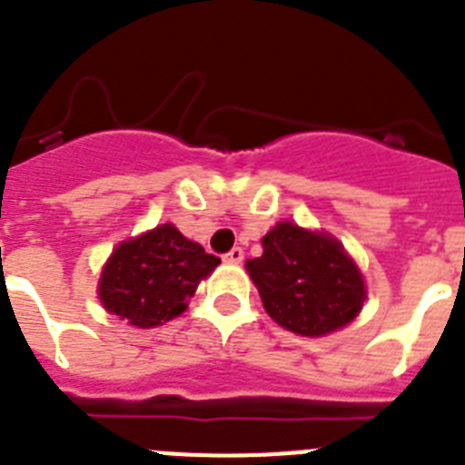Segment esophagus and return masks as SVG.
I'll list each match as a JSON object with an SVG mask.
<instances>
[{
	"mask_svg": "<svg viewBox=\"0 0 465 465\" xmlns=\"http://www.w3.org/2000/svg\"><path fill=\"white\" fill-rule=\"evenodd\" d=\"M224 262L241 264V262H243V251H241V248H232V251L224 255Z\"/></svg>",
	"mask_w": 465,
	"mask_h": 465,
	"instance_id": "34e87169",
	"label": "esophagus"
}]
</instances>
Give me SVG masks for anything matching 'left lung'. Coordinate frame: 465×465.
Returning a JSON list of instances; mask_svg holds the SVG:
<instances>
[{
  "mask_svg": "<svg viewBox=\"0 0 465 465\" xmlns=\"http://www.w3.org/2000/svg\"><path fill=\"white\" fill-rule=\"evenodd\" d=\"M245 269L269 317L307 338L347 326L366 300L364 276L341 241L292 222L264 233L262 255Z\"/></svg>",
  "mask_w": 465,
  "mask_h": 465,
  "instance_id": "left-lung-1",
  "label": "left lung"
}]
</instances>
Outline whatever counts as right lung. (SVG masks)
I'll use <instances>...</instances> for the list:
<instances>
[{
	"label": "right lung",
	"mask_w": 465,
	"mask_h": 465,
	"mask_svg": "<svg viewBox=\"0 0 465 465\" xmlns=\"http://www.w3.org/2000/svg\"><path fill=\"white\" fill-rule=\"evenodd\" d=\"M220 264L174 224L123 241L104 264L99 300L106 312L136 329H155L179 317L198 283Z\"/></svg>",
	"instance_id": "1"
}]
</instances>
